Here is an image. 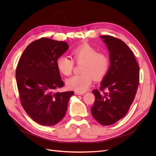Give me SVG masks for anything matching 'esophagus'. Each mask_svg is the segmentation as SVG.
<instances>
[{
  "instance_id": "obj_1",
  "label": "esophagus",
  "mask_w": 156,
  "mask_h": 156,
  "mask_svg": "<svg viewBox=\"0 0 156 156\" xmlns=\"http://www.w3.org/2000/svg\"><path fill=\"white\" fill-rule=\"evenodd\" d=\"M85 93L84 92H75V95H83Z\"/></svg>"
}]
</instances>
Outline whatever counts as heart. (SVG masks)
<instances>
[{
    "label": "heart",
    "instance_id": "b5f03b06",
    "mask_svg": "<svg viewBox=\"0 0 156 156\" xmlns=\"http://www.w3.org/2000/svg\"><path fill=\"white\" fill-rule=\"evenodd\" d=\"M72 59L62 55L57 60V67L64 76L71 75L76 64L82 63L80 73L68 80L66 85L69 89L79 92H83L90 87L93 78L99 81L108 73L110 61L107 54L97 52V49L87 42H83L72 49Z\"/></svg>",
    "mask_w": 156,
    "mask_h": 156
}]
</instances>
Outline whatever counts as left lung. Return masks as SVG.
<instances>
[{
  "mask_svg": "<svg viewBox=\"0 0 156 156\" xmlns=\"http://www.w3.org/2000/svg\"><path fill=\"white\" fill-rule=\"evenodd\" d=\"M101 37L109 49L111 66L99 90L92 91L95 99L91 112L98 122L108 126L123 118L132 105L139 85V66L123 41L112 36Z\"/></svg>",
  "mask_w": 156,
  "mask_h": 156,
  "instance_id": "left-lung-1",
  "label": "left lung"
}]
</instances>
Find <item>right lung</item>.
<instances>
[{"instance_id": "add662e5", "label": "right lung", "mask_w": 156, "mask_h": 156, "mask_svg": "<svg viewBox=\"0 0 156 156\" xmlns=\"http://www.w3.org/2000/svg\"><path fill=\"white\" fill-rule=\"evenodd\" d=\"M69 48L67 42L41 38L30 44L21 55L16 70L21 104L38 124L52 126L66 112L73 91L57 92L64 86L57 60Z\"/></svg>"}]
</instances>
